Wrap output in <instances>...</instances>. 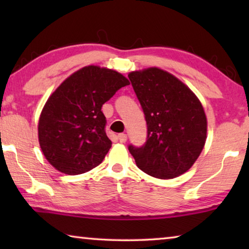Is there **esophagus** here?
I'll return each instance as SVG.
<instances>
[{
    "label": "esophagus",
    "instance_id": "1",
    "mask_svg": "<svg viewBox=\"0 0 249 249\" xmlns=\"http://www.w3.org/2000/svg\"><path fill=\"white\" fill-rule=\"evenodd\" d=\"M117 138H119V141H120L121 142H125L126 141H127V135L122 133V134L117 135Z\"/></svg>",
    "mask_w": 249,
    "mask_h": 249
}]
</instances>
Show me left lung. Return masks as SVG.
Returning <instances> with one entry per match:
<instances>
[{
	"mask_svg": "<svg viewBox=\"0 0 249 249\" xmlns=\"http://www.w3.org/2000/svg\"><path fill=\"white\" fill-rule=\"evenodd\" d=\"M147 124L142 147L128 145L137 167L159 179H172L192 167L206 140V117L195 93L158 68L128 74Z\"/></svg>",
	"mask_w": 249,
	"mask_h": 249,
	"instance_id": "obj_1",
	"label": "left lung"
}]
</instances>
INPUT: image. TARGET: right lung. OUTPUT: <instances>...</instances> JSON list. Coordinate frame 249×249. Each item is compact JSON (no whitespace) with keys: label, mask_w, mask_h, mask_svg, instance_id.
Listing matches in <instances>:
<instances>
[{"label":"right lung","mask_w":249,"mask_h":249,"mask_svg":"<svg viewBox=\"0 0 249 249\" xmlns=\"http://www.w3.org/2000/svg\"><path fill=\"white\" fill-rule=\"evenodd\" d=\"M129 82L114 70L84 67L50 95L38 123L46 159L67 175L90 171L103 161L112 142L105 133L102 105Z\"/></svg>","instance_id":"obj_1"}]
</instances>
